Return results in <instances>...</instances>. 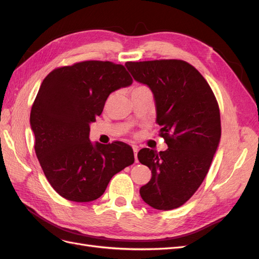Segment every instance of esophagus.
Returning <instances> with one entry per match:
<instances>
[{
  "instance_id": "obj_1",
  "label": "esophagus",
  "mask_w": 259,
  "mask_h": 259,
  "mask_svg": "<svg viewBox=\"0 0 259 259\" xmlns=\"http://www.w3.org/2000/svg\"><path fill=\"white\" fill-rule=\"evenodd\" d=\"M133 150H134V155H135V162L137 163V162H138V159H137V153H138V150H139V149H138V147L134 146V147H133Z\"/></svg>"
}]
</instances>
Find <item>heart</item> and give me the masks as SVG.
<instances>
[{"instance_id":"b5f03b06","label":"heart","mask_w":259,"mask_h":259,"mask_svg":"<svg viewBox=\"0 0 259 259\" xmlns=\"http://www.w3.org/2000/svg\"><path fill=\"white\" fill-rule=\"evenodd\" d=\"M145 88V86H137V88H135L134 89V91H138V90H140V89H144ZM134 91H133V92H134Z\"/></svg>"}]
</instances>
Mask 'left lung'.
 <instances>
[{"instance_id":"left-lung-1","label":"left lung","mask_w":259,"mask_h":259,"mask_svg":"<svg viewBox=\"0 0 259 259\" xmlns=\"http://www.w3.org/2000/svg\"><path fill=\"white\" fill-rule=\"evenodd\" d=\"M134 79L152 91L160 136L168 148H144L139 162L151 169L140 188L143 200L156 209H174L189 200L208 173L222 135L217 99L202 74L187 61H127Z\"/></svg>"}]
</instances>
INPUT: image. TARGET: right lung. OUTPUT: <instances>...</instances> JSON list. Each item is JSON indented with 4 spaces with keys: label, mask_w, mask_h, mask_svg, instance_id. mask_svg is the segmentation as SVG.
Listing matches in <instances>:
<instances>
[{
    "label": "right lung",
    "mask_w": 259,
    "mask_h": 259,
    "mask_svg": "<svg viewBox=\"0 0 259 259\" xmlns=\"http://www.w3.org/2000/svg\"><path fill=\"white\" fill-rule=\"evenodd\" d=\"M123 65L86 60L54 69L31 108L34 150L49 183L62 198L91 202L113 175L134 163L127 144L90 142V123L101 114L110 94L131 85Z\"/></svg>",
    "instance_id": "add662e5"
}]
</instances>
